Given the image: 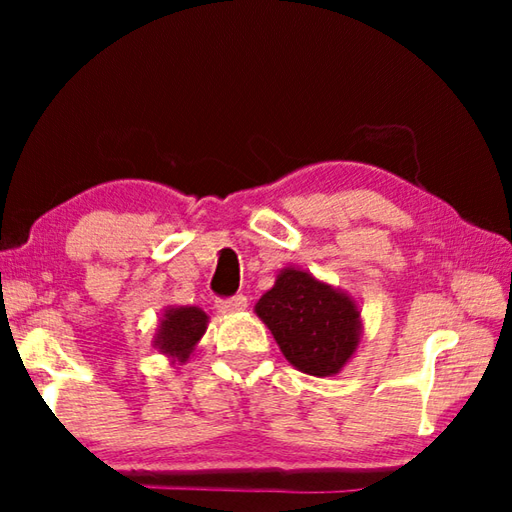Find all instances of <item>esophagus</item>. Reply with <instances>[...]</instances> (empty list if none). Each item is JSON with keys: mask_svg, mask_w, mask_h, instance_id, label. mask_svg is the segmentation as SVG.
I'll use <instances>...</instances> for the list:
<instances>
[{"mask_svg": "<svg viewBox=\"0 0 512 512\" xmlns=\"http://www.w3.org/2000/svg\"><path fill=\"white\" fill-rule=\"evenodd\" d=\"M248 307V298L244 293H237V296H232L228 300H219L216 302V309L221 311V314H235V311H241Z\"/></svg>", "mask_w": 512, "mask_h": 512, "instance_id": "1", "label": "esophagus"}]
</instances>
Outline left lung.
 I'll list each match as a JSON object with an SVG mask.
<instances>
[{
    "label": "left lung",
    "instance_id": "8db88e82",
    "mask_svg": "<svg viewBox=\"0 0 512 512\" xmlns=\"http://www.w3.org/2000/svg\"><path fill=\"white\" fill-rule=\"evenodd\" d=\"M255 314L271 329L284 359L311 377L339 375L363 336L359 302L291 264L275 275Z\"/></svg>",
    "mask_w": 512,
    "mask_h": 512
}]
</instances>
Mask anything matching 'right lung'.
<instances>
[{"label":"right lung","instance_id":"add662e5","mask_svg":"<svg viewBox=\"0 0 512 512\" xmlns=\"http://www.w3.org/2000/svg\"><path fill=\"white\" fill-rule=\"evenodd\" d=\"M207 323H210V316L201 307L169 305L162 311L158 329H155L153 348L164 354L171 363L183 366L196 352V345L201 343Z\"/></svg>","mask_w":512,"mask_h":512}]
</instances>
